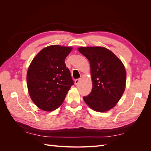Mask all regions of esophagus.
Instances as JSON below:
<instances>
[{
    "label": "esophagus",
    "mask_w": 151,
    "mask_h": 151,
    "mask_svg": "<svg viewBox=\"0 0 151 151\" xmlns=\"http://www.w3.org/2000/svg\"><path fill=\"white\" fill-rule=\"evenodd\" d=\"M81 81V79H76L75 80V84H76V85H77V84H78L79 83V82Z\"/></svg>",
    "instance_id": "esophagus-1"
}]
</instances>
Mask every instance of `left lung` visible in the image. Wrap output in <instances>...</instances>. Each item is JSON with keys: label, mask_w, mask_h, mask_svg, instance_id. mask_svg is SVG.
Returning a JSON list of instances; mask_svg holds the SVG:
<instances>
[{"label": "left lung", "mask_w": 151, "mask_h": 151, "mask_svg": "<svg viewBox=\"0 0 151 151\" xmlns=\"http://www.w3.org/2000/svg\"><path fill=\"white\" fill-rule=\"evenodd\" d=\"M90 63L93 88L83 97L88 106L98 112L110 110L119 101L126 86L127 74L122 62L103 47H79Z\"/></svg>", "instance_id": "left-lung-1"}]
</instances>
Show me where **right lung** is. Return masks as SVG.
I'll return each mask as SVG.
<instances>
[{"mask_svg":"<svg viewBox=\"0 0 151 151\" xmlns=\"http://www.w3.org/2000/svg\"><path fill=\"white\" fill-rule=\"evenodd\" d=\"M72 47L53 45L43 48L33 59L27 72L29 96L40 109L52 111L63 103L74 84L65 60Z\"/></svg>","mask_w":151,"mask_h":151,"instance_id":"1","label":"right lung"}]
</instances>
